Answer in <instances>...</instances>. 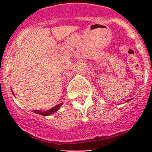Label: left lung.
I'll use <instances>...</instances> for the list:
<instances>
[{
	"mask_svg": "<svg viewBox=\"0 0 152 152\" xmlns=\"http://www.w3.org/2000/svg\"><path fill=\"white\" fill-rule=\"evenodd\" d=\"M129 100H131V99H129V100H127V102H128V101H129Z\"/></svg>",
	"mask_w": 152,
	"mask_h": 152,
	"instance_id": "obj_1",
	"label": "left lung"
}]
</instances>
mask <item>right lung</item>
I'll list each match as a JSON object with an SVG mask.
<instances>
[{"mask_svg":"<svg viewBox=\"0 0 152 152\" xmlns=\"http://www.w3.org/2000/svg\"><path fill=\"white\" fill-rule=\"evenodd\" d=\"M12 93H13V96H14V93L13 92V91H12ZM61 105H62V103H59V104H58V105H56V106H55L54 107H52V109H50V110H49L43 111V112H42V111H40V110H33V112L35 113L39 114V115H41V116H49V115H52V114H53L54 113H56V111L58 110V109L61 107Z\"/></svg>","mask_w":152,"mask_h":152,"instance_id":"add662e5","label":"right lung"}]
</instances>
